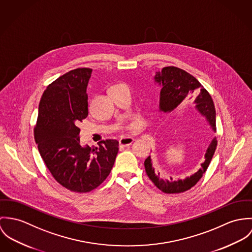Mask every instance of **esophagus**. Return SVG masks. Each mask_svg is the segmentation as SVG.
<instances>
[{
	"mask_svg": "<svg viewBox=\"0 0 252 252\" xmlns=\"http://www.w3.org/2000/svg\"><path fill=\"white\" fill-rule=\"evenodd\" d=\"M133 141L134 140L131 137H123L119 140V144H120V147H128L133 143Z\"/></svg>",
	"mask_w": 252,
	"mask_h": 252,
	"instance_id": "34e87169",
	"label": "esophagus"
}]
</instances>
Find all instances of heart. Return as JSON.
<instances>
[{
  "label": "heart",
  "instance_id": "obj_1",
  "mask_svg": "<svg viewBox=\"0 0 252 252\" xmlns=\"http://www.w3.org/2000/svg\"><path fill=\"white\" fill-rule=\"evenodd\" d=\"M114 87H116V86H114Z\"/></svg>",
  "mask_w": 252,
  "mask_h": 252
}]
</instances>
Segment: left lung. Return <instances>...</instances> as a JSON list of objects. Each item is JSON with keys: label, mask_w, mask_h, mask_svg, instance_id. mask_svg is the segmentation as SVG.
I'll use <instances>...</instances> for the list:
<instances>
[{"label": "left lung", "mask_w": 252, "mask_h": 252, "mask_svg": "<svg viewBox=\"0 0 252 252\" xmlns=\"http://www.w3.org/2000/svg\"><path fill=\"white\" fill-rule=\"evenodd\" d=\"M155 80L161 86L159 109L164 113H170L181 107L188 101L194 100L196 109L206 117L212 128L216 131V108L211 94L196 79L184 69L176 66L163 67L161 72H157ZM218 145L216 138L210 143L206 154L205 161L201 164L195 174L188 177L185 180L174 181L161 179L159 173L156 174L155 169L152 166L151 157H148L144 162L145 170L150 180L155 186L164 193H181L190 189L203 177L207 171L209 164L214 157Z\"/></svg>", "instance_id": "8db88e82"}]
</instances>
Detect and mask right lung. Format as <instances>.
Masks as SVG:
<instances>
[{"label": "right lung", "instance_id": "1", "mask_svg": "<svg viewBox=\"0 0 252 252\" xmlns=\"http://www.w3.org/2000/svg\"><path fill=\"white\" fill-rule=\"evenodd\" d=\"M92 68L79 67L60 76L44 91L34 140L57 182L73 192H89L111 172L119 142L106 139L98 148L80 145L78 125L88 116L87 86Z\"/></svg>", "mask_w": 252, "mask_h": 252}]
</instances>
